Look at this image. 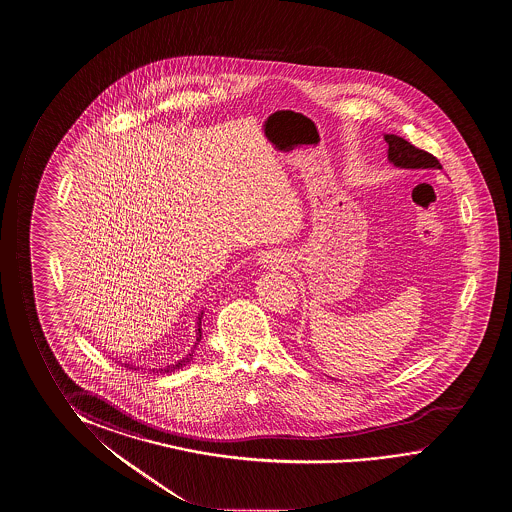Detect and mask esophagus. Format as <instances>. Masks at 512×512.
Listing matches in <instances>:
<instances>
[{
	"label": "esophagus",
	"mask_w": 512,
	"mask_h": 512,
	"mask_svg": "<svg viewBox=\"0 0 512 512\" xmlns=\"http://www.w3.org/2000/svg\"><path fill=\"white\" fill-rule=\"evenodd\" d=\"M261 263H263L265 267L279 268L283 265V260H281L279 254H265V256H261Z\"/></svg>",
	"instance_id": "esophagus-1"
}]
</instances>
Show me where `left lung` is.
<instances>
[{
    "instance_id": "8db88e82",
    "label": "left lung",
    "mask_w": 512,
    "mask_h": 512,
    "mask_svg": "<svg viewBox=\"0 0 512 512\" xmlns=\"http://www.w3.org/2000/svg\"><path fill=\"white\" fill-rule=\"evenodd\" d=\"M385 141L389 145V161L403 169H442V164L436 159L435 155L420 150L406 139L394 136V134H385Z\"/></svg>"
}]
</instances>
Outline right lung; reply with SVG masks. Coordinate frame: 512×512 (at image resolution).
<instances>
[{"label": "right lung", "mask_w": 512, "mask_h": 512, "mask_svg": "<svg viewBox=\"0 0 512 512\" xmlns=\"http://www.w3.org/2000/svg\"><path fill=\"white\" fill-rule=\"evenodd\" d=\"M199 325H201V316H199L198 321V339H196V344L199 343V339H201V328H199ZM192 351L185 357V359L178 360L176 364H171V366L162 367V369H157V373H173V371H176V369H180V367H184L187 362H191L192 359ZM153 373H155V369H152Z\"/></svg>", "instance_id": "obj_1"}]
</instances>
